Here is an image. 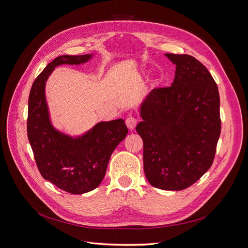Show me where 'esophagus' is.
I'll list each match as a JSON object with an SVG mask.
<instances>
[{
    "mask_svg": "<svg viewBox=\"0 0 248 248\" xmlns=\"http://www.w3.org/2000/svg\"><path fill=\"white\" fill-rule=\"evenodd\" d=\"M136 124H137V119L133 116H129L126 119V125L129 130H134Z\"/></svg>",
    "mask_w": 248,
    "mask_h": 248,
    "instance_id": "esophagus-1",
    "label": "esophagus"
}]
</instances>
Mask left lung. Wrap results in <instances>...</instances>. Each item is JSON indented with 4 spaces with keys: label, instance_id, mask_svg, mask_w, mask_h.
<instances>
[{
    "label": "left lung",
    "instance_id": "8db88e82",
    "mask_svg": "<svg viewBox=\"0 0 248 248\" xmlns=\"http://www.w3.org/2000/svg\"><path fill=\"white\" fill-rule=\"evenodd\" d=\"M175 65L170 87L153 89L140 106L136 131L143 140L149 184L181 191L213 163L221 132L220 98L204 64L187 54L166 53Z\"/></svg>",
    "mask_w": 248,
    "mask_h": 248
}]
</instances>
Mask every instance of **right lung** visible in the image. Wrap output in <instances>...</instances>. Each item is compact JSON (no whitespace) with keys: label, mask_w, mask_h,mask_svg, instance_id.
I'll return each mask as SVG.
<instances>
[{"label":"right lung","mask_w":248,"mask_h":248,"mask_svg":"<svg viewBox=\"0 0 248 248\" xmlns=\"http://www.w3.org/2000/svg\"><path fill=\"white\" fill-rule=\"evenodd\" d=\"M92 57H56L34 80L28 101L27 134L41 175L61 190L76 195L99 186L113 151L128 133L123 119L99 122L75 137L57 130L50 121L45 98L47 78L58 65L86 63Z\"/></svg>","instance_id":"1"}]
</instances>
